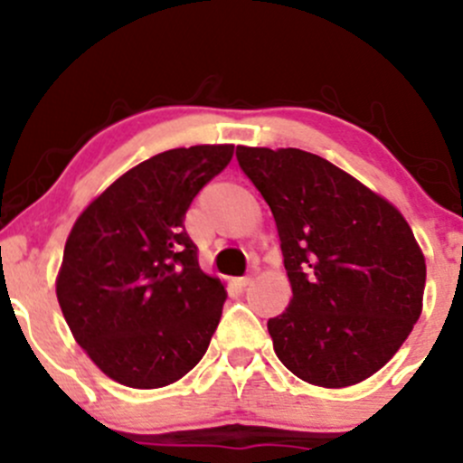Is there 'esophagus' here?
Segmentation results:
<instances>
[{
  "label": "esophagus",
  "instance_id": "1",
  "mask_svg": "<svg viewBox=\"0 0 463 463\" xmlns=\"http://www.w3.org/2000/svg\"><path fill=\"white\" fill-rule=\"evenodd\" d=\"M250 282H253V275H244V278H240V279H237V287H241V288H244V287H249Z\"/></svg>",
  "mask_w": 463,
  "mask_h": 463
}]
</instances>
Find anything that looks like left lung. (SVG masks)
<instances>
[{
    "instance_id": "obj_1",
    "label": "left lung",
    "mask_w": 463,
    "mask_h": 463,
    "mask_svg": "<svg viewBox=\"0 0 463 463\" xmlns=\"http://www.w3.org/2000/svg\"><path fill=\"white\" fill-rule=\"evenodd\" d=\"M237 161L273 213L291 282L269 320L278 358L334 390L376 374L423 309L426 258L410 223L318 154L237 145Z\"/></svg>"
}]
</instances>
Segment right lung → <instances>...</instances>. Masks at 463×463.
<instances>
[{
	"label": "right lung",
	"mask_w": 463,
	"mask_h": 463,
	"mask_svg": "<svg viewBox=\"0 0 463 463\" xmlns=\"http://www.w3.org/2000/svg\"><path fill=\"white\" fill-rule=\"evenodd\" d=\"M235 145H193L125 172L80 213L55 278L60 309L98 370L156 390L203 358L226 288L203 273L184 228L199 190Z\"/></svg>",
	"instance_id": "1"
}]
</instances>
